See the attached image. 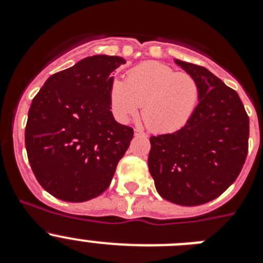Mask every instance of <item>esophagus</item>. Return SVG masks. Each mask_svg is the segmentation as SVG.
I'll use <instances>...</instances> for the list:
<instances>
[{
  "label": "esophagus",
  "instance_id": "esophagus-1",
  "mask_svg": "<svg viewBox=\"0 0 263 263\" xmlns=\"http://www.w3.org/2000/svg\"><path fill=\"white\" fill-rule=\"evenodd\" d=\"M134 134H136V136L146 137V133H143V132H142V130H141V129H136V130H134Z\"/></svg>",
  "mask_w": 263,
  "mask_h": 263
}]
</instances>
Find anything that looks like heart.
Masks as SVG:
<instances>
[{
    "label": "heart",
    "instance_id": "obj_1",
    "mask_svg": "<svg viewBox=\"0 0 263 263\" xmlns=\"http://www.w3.org/2000/svg\"><path fill=\"white\" fill-rule=\"evenodd\" d=\"M200 99L196 79L159 62L130 69L126 81H111V111L121 122L136 117L142 105L146 126L155 133H173L187 125Z\"/></svg>",
    "mask_w": 263,
    "mask_h": 263
}]
</instances>
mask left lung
<instances>
[{"mask_svg":"<svg viewBox=\"0 0 263 263\" xmlns=\"http://www.w3.org/2000/svg\"><path fill=\"white\" fill-rule=\"evenodd\" d=\"M175 63L196 79L200 99L185 126L150 138L148 170L163 199L200 205L220 196L240 175L248 155L249 117L238 93L212 72Z\"/></svg>","mask_w":263,"mask_h":263,"instance_id":"8db88e82","label":"left lung"}]
</instances>
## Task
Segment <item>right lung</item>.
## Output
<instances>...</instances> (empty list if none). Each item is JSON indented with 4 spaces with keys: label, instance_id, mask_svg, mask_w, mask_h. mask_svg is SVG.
<instances>
[{
    "label": "right lung",
    "instance_id": "add662e5",
    "mask_svg": "<svg viewBox=\"0 0 263 263\" xmlns=\"http://www.w3.org/2000/svg\"><path fill=\"white\" fill-rule=\"evenodd\" d=\"M120 57L95 55L47 79L29 109L25 145L48 194L81 203L103 194L133 138L111 115V72Z\"/></svg>",
    "mask_w": 263,
    "mask_h": 263
}]
</instances>
